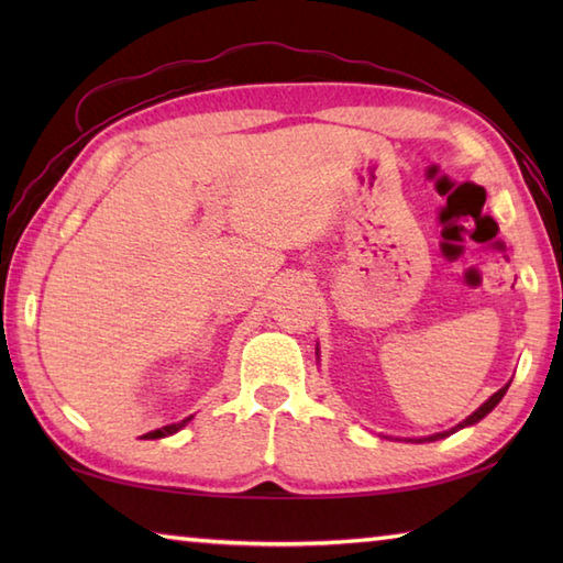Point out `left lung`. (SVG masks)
I'll use <instances>...</instances> for the list:
<instances>
[{
	"label": "left lung",
	"mask_w": 563,
	"mask_h": 563,
	"mask_svg": "<svg viewBox=\"0 0 563 563\" xmlns=\"http://www.w3.org/2000/svg\"><path fill=\"white\" fill-rule=\"evenodd\" d=\"M508 387L510 385H506L504 389H498L496 394H494V397L492 399H488V401H484L482 406H479V409H476L470 418H466V421H462L457 428H452V430H445V433H438V435H430V438H421V440H416V442H423V440H440V438H448L450 433H457V430L460 428H464V426H472V423H476V421H482V418L488 413V411H494V406L500 401V399H504V394L508 391Z\"/></svg>",
	"instance_id": "1"
}]
</instances>
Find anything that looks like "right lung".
Returning <instances> with one entry per match:
<instances>
[{
	"mask_svg": "<svg viewBox=\"0 0 563 563\" xmlns=\"http://www.w3.org/2000/svg\"><path fill=\"white\" fill-rule=\"evenodd\" d=\"M190 421V416L188 418H184L181 423H172V426H164V428H157V430H152V433H145L142 435V440H157V438H166V435H174L176 430H181L186 423Z\"/></svg>",
	"mask_w": 563,
	"mask_h": 563,
	"instance_id": "add662e5",
	"label": "right lung"
}]
</instances>
